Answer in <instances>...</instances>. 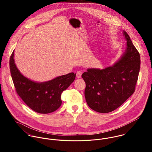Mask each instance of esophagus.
Masks as SVG:
<instances>
[{"mask_svg": "<svg viewBox=\"0 0 152 152\" xmlns=\"http://www.w3.org/2000/svg\"><path fill=\"white\" fill-rule=\"evenodd\" d=\"M83 72L81 71H78L76 73V77L77 78H80L81 77Z\"/></svg>", "mask_w": 152, "mask_h": 152, "instance_id": "1", "label": "esophagus"}]
</instances>
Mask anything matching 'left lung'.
<instances>
[{"instance_id": "obj_1", "label": "left lung", "mask_w": 152, "mask_h": 152, "mask_svg": "<svg viewBox=\"0 0 152 152\" xmlns=\"http://www.w3.org/2000/svg\"><path fill=\"white\" fill-rule=\"evenodd\" d=\"M124 36L127 40L126 50L116 63L104 69H88L82 75L86 84L87 104L96 112L108 113L115 110L135 91L140 57L125 31Z\"/></svg>"}]
</instances>
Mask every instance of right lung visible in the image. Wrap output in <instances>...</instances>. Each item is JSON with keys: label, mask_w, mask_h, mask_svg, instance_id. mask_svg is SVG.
<instances>
[{"label": "right lung", "mask_w": 152, "mask_h": 152, "mask_svg": "<svg viewBox=\"0 0 152 152\" xmlns=\"http://www.w3.org/2000/svg\"><path fill=\"white\" fill-rule=\"evenodd\" d=\"M13 57L14 51L9 61L11 76L16 92L24 102L40 113H49L59 108L62 103L61 93L73 83L76 74L71 72L47 82L35 83L20 72Z\"/></svg>", "instance_id": "add662e5"}]
</instances>
